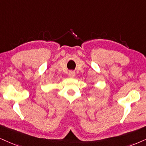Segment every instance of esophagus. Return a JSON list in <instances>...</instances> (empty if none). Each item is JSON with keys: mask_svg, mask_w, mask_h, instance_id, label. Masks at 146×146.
Listing matches in <instances>:
<instances>
[{"mask_svg": "<svg viewBox=\"0 0 146 146\" xmlns=\"http://www.w3.org/2000/svg\"><path fill=\"white\" fill-rule=\"evenodd\" d=\"M69 76L71 77V78H74L75 76V72L73 71H71L69 72Z\"/></svg>", "mask_w": 146, "mask_h": 146, "instance_id": "esophagus-1", "label": "esophagus"}]
</instances>
